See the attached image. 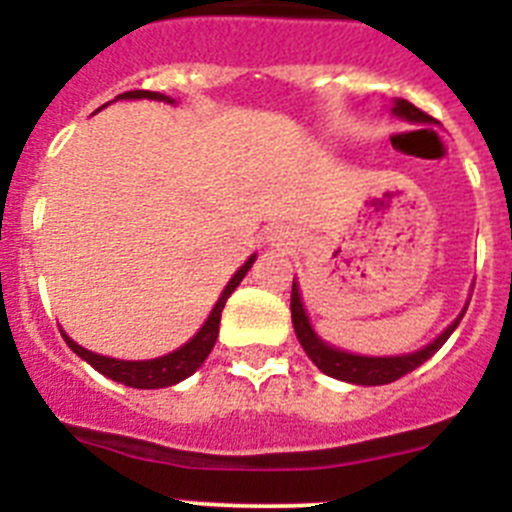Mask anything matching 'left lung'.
<instances>
[{"label": "left lung", "mask_w": 512, "mask_h": 512, "mask_svg": "<svg viewBox=\"0 0 512 512\" xmlns=\"http://www.w3.org/2000/svg\"><path fill=\"white\" fill-rule=\"evenodd\" d=\"M397 117H405L408 122H431V115H425L423 110H418L415 104H410L408 99H397L395 107H392ZM469 307V302H467ZM467 307L461 310L459 318L449 325V328L443 330L441 336L436 338L433 343H428L425 348L415 351V354H405V356H356V354H346V351H338V348L328 346L318 338V333L312 330L310 320H307V312L302 307V297H300V287L297 282H292V300H289V310H292V323H295V333L300 338L302 348H305V354L310 356L312 364L318 366L320 372L328 374L333 379H341V382H351V384H364V387H372V384H390L395 379L405 377L413 369H418L420 364L431 359L436 354L438 348L443 343L449 341V336L456 330L459 320L464 318V312Z\"/></svg>", "instance_id": "left-lung-1"}]
</instances>
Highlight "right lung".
<instances>
[{
    "mask_svg": "<svg viewBox=\"0 0 512 512\" xmlns=\"http://www.w3.org/2000/svg\"><path fill=\"white\" fill-rule=\"evenodd\" d=\"M117 99H158V102L174 104V99L164 97V94H158V92H146V89L125 92ZM253 261H256V256H251L241 269L235 271L233 279L228 282V287L223 289L220 300H217V305L212 307L210 318H207L205 325L197 330V336H194L192 341L184 343L182 348L171 351V354L158 356V359H148V361H120V359H110V356L92 354V351H87V348L79 346L76 341H71L69 336H63V338H66V343H69V348L76 356H81L87 364H92L99 374L115 379V382L125 384V387H135V390H158V387H171V384L192 377V374L202 366V361L210 356L212 346H215L217 341V333H220V315H223L225 302H228V297L233 295L235 287L241 284V279L246 277V271L251 269Z\"/></svg>",
    "mask_w": 512,
    "mask_h": 512,
    "instance_id": "obj_1",
    "label": "right lung"
}]
</instances>
